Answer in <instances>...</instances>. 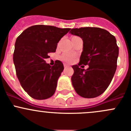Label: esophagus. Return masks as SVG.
Masks as SVG:
<instances>
[{"instance_id":"obj_1","label":"esophagus","mask_w":131,"mask_h":131,"mask_svg":"<svg viewBox=\"0 0 131 131\" xmlns=\"http://www.w3.org/2000/svg\"><path fill=\"white\" fill-rule=\"evenodd\" d=\"M64 68H68V67H68V64H64Z\"/></svg>"}]
</instances>
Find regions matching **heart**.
Instances as JSON below:
<instances>
[{
    "mask_svg": "<svg viewBox=\"0 0 131 131\" xmlns=\"http://www.w3.org/2000/svg\"><path fill=\"white\" fill-rule=\"evenodd\" d=\"M78 37L77 36H73L72 37V39H74V38H77ZM61 58L62 60L66 62H68V63H70V62H72L73 61V59H74V57L73 55L70 54H68V53H65L64 54H63L61 56Z\"/></svg>",
    "mask_w": 131,
    "mask_h": 131,
    "instance_id": "heart-1",
    "label": "heart"
}]
</instances>
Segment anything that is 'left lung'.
<instances>
[{
	"label": "left lung",
	"mask_w": 131,
	"mask_h": 131,
	"mask_svg": "<svg viewBox=\"0 0 131 131\" xmlns=\"http://www.w3.org/2000/svg\"><path fill=\"white\" fill-rule=\"evenodd\" d=\"M70 33L83 40L80 61L72 66L74 89L85 98L97 97L109 86L117 69L118 47L115 37L107 30L97 27L73 28ZM82 64H88L89 68H80Z\"/></svg>",
	"instance_id": "left-lung-1"
}]
</instances>
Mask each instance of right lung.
I'll return each mask as SVG.
<instances>
[{
	"instance_id": "right-lung-1",
	"label": "right lung",
	"mask_w": 131,
	"mask_h": 131,
	"mask_svg": "<svg viewBox=\"0 0 131 131\" xmlns=\"http://www.w3.org/2000/svg\"><path fill=\"white\" fill-rule=\"evenodd\" d=\"M70 28L38 25L24 30L16 39L13 61L17 77L25 92L35 100H46L54 94L64 67L56 60L51 67L45 59L54 52L58 43Z\"/></svg>"
}]
</instances>
